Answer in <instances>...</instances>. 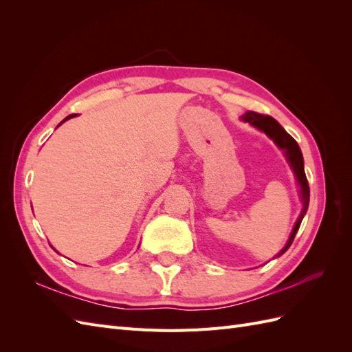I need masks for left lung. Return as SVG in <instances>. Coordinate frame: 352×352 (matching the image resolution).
<instances>
[{"instance_id": "1", "label": "left lung", "mask_w": 352, "mask_h": 352, "mask_svg": "<svg viewBox=\"0 0 352 352\" xmlns=\"http://www.w3.org/2000/svg\"><path fill=\"white\" fill-rule=\"evenodd\" d=\"M241 120L245 123H250L252 127H255V129H258L260 132L267 135L270 140L276 144V146L283 151L286 162L289 163L292 172L295 175L296 184H298V186H300V198L302 202V210L295 221L294 229L289 235V239H287V242L285 243V247L280 250V252L276 255V257H280V255L285 254L287 251V248L292 245V241L296 235L298 229H300L301 221L308 210V204H310V188H308V182H307L305 172H304V158H302L301 148L296 144L294 138L279 124V122L274 120L270 116L247 111L243 116H241Z\"/></svg>"}]
</instances>
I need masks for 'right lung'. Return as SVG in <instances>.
Returning a JSON list of instances; mask_svg holds the SVG:
<instances>
[{"instance_id":"1","label":"right lung","mask_w":352,"mask_h":352,"mask_svg":"<svg viewBox=\"0 0 352 352\" xmlns=\"http://www.w3.org/2000/svg\"><path fill=\"white\" fill-rule=\"evenodd\" d=\"M73 117H76V114H70V116H67V117H66V119H65V120H63V122H61L60 124H63V123H65V122H66V120H69V119H73ZM60 124H58V126H60ZM58 126H57V127H58Z\"/></svg>"}]
</instances>
